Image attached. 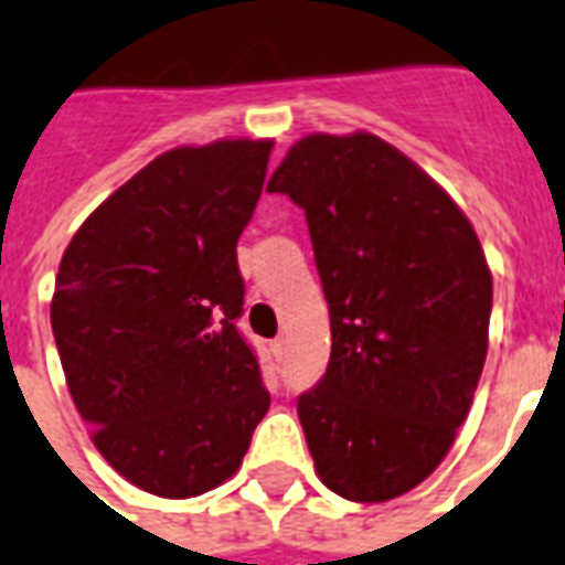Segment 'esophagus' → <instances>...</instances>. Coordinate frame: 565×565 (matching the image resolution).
Listing matches in <instances>:
<instances>
[{
    "label": "esophagus",
    "mask_w": 565,
    "mask_h": 565,
    "mask_svg": "<svg viewBox=\"0 0 565 565\" xmlns=\"http://www.w3.org/2000/svg\"><path fill=\"white\" fill-rule=\"evenodd\" d=\"M273 355H275V359H278V361L287 359V338H284V334H281V338H275V340H273Z\"/></svg>",
    "instance_id": "1"
}]
</instances>
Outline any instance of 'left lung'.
Listing matches in <instances>:
<instances>
[{"instance_id": "obj_1", "label": "left lung", "mask_w": 565, "mask_h": 565, "mask_svg": "<svg viewBox=\"0 0 565 565\" xmlns=\"http://www.w3.org/2000/svg\"><path fill=\"white\" fill-rule=\"evenodd\" d=\"M266 189L305 210L329 301V367L299 397L317 473L347 501L399 498L445 459L483 373L480 239L424 168L370 132L305 136Z\"/></svg>"}]
</instances>
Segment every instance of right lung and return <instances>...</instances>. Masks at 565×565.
I'll list each match as a JSON object with an SVG mask.
<instances>
[{
    "instance_id": "right-lung-1",
    "label": "right lung",
    "mask_w": 565,
    "mask_h": 565,
    "mask_svg": "<svg viewBox=\"0 0 565 565\" xmlns=\"http://www.w3.org/2000/svg\"><path fill=\"white\" fill-rule=\"evenodd\" d=\"M269 153V139L168 150L82 222L55 275L50 320L73 403L103 459L159 498L225 483L269 408L236 331V239Z\"/></svg>"
}]
</instances>
